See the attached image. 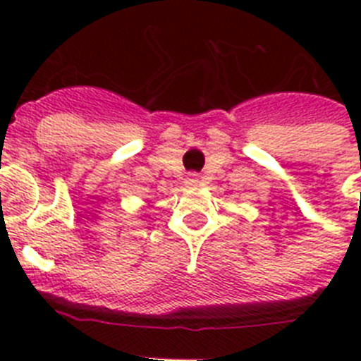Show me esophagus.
I'll return each instance as SVG.
<instances>
[{
	"instance_id": "esophagus-1",
	"label": "esophagus",
	"mask_w": 361,
	"mask_h": 361,
	"mask_svg": "<svg viewBox=\"0 0 361 361\" xmlns=\"http://www.w3.org/2000/svg\"><path fill=\"white\" fill-rule=\"evenodd\" d=\"M186 184L188 186H197V184H200V175L190 173L186 177Z\"/></svg>"
}]
</instances>
